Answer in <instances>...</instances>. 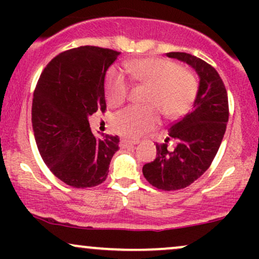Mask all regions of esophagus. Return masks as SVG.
<instances>
[{
    "label": "esophagus",
    "instance_id": "obj_1",
    "mask_svg": "<svg viewBox=\"0 0 259 259\" xmlns=\"http://www.w3.org/2000/svg\"><path fill=\"white\" fill-rule=\"evenodd\" d=\"M136 144H138V141H130V140L123 139V140H121V141H120V147H121V148H129V147L135 146Z\"/></svg>",
    "mask_w": 259,
    "mask_h": 259
}]
</instances>
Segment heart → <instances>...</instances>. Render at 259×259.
I'll return each mask as SVG.
<instances>
[{"label":"heart","instance_id":"heart-1","mask_svg":"<svg viewBox=\"0 0 259 259\" xmlns=\"http://www.w3.org/2000/svg\"><path fill=\"white\" fill-rule=\"evenodd\" d=\"M132 78L150 86L147 103L154 105L167 117H178L189 108L195 99L197 82L187 70L177 63L162 58L134 59L126 63ZM127 80L118 68H112L106 78V97L111 106H119L127 96ZM158 121V112L153 106H130L113 117L115 133L136 139L152 129Z\"/></svg>","mask_w":259,"mask_h":259}]
</instances>
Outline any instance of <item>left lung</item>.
<instances>
[{
  "label": "left lung",
  "instance_id": "left-lung-1",
  "mask_svg": "<svg viewBox=\"0 0 259 259\" xmlns=\"http://www.w3.org/2000/svg\"><path fill=\"white\" fill-rule=\"evenodd\" d=\"M167 57L190 65L200 79L190 111L168 129L177 146L168 150V138L165 144H157L156 158L142 167L151 185L174 191L191 185L209 168L224 138L229 106L224 82L212 65L185 52H169Z\"/></svg>",
  "mask_w": 259,
  "mask_h": 259
}]
</instances>
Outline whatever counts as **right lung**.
I'll return each mask as SVG.
<instances>
[{"label": "right lung", "instance_id": "1", "mask_svg": "<svg viewBox=\"0 0 259 259\" xmlns=\"http://www.w3.org/2000/svg\"><path fill=\"white\" fill-rule=\"evenodd\" d=\"M120 52L81 46L47 64L34 91L31 121L45 164L67 185H100L108 175L118 136L96 138L89 117L105 111V78Z\"/></svg>", "mask_w": 259, "mask_h": 259}]
</instances>
